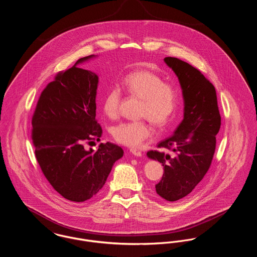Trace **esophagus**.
I'll use <instances>...</instances> for the list:
<instances>
[{"instance_id":"esophagus-1","label":"esophagus","mask_w":257,"mask_h":257,"mask_svg":"<svg viewBox=\"0 0 257 257\" xmlns=\"http://www.w3.org/2000/svg\"><path fill=\"white\" fill-rule=\"evenodd\" d=\"M130 153H132L136 157H142V152L137 149H130Z\"/></svg>"}]
</instances>
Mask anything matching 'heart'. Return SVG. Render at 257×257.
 <instances>
[{
    "label": "heart",
    "mask_w": 257,
    "mask_h": 257,
    "mask_svg": "<svg viewBox=\"0 0 257 257\" xmlns=\"http://www.w3.org/2000/svg\"><path fill=\"white\" fill-rule=\"evenodd\" d=\"M124 89L131 95L142 99L139 115L144 119L126 121L112 129V137L116 142L138 147L153 135V129L148 121L158 127L169 124L180 104L178 87L152 71L140 70L128 74L122 81ZM121 92L119 87L112 86L102 99V110L110 119L119 114Z\"/></svg>",
    "instance_id": "b5f03b06"
}]
</instances>
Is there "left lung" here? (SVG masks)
Masks as SVG:
<instances>
[{"label":"left lung","mask_w":257,"mask_h":257,"mask_svg":"<svg viewBox=\"0 0 257 257\" xmlns=\"http://www.w3.org/2000/svg\"><path fill=\"white\" fill-rule=\"evenodd\" d=\"M182 88L184 117L174 134L161 141L150 159L162 163L165 172L156 184L157 193L167 201L187 196L209 170L221 127L215 86L198 69L174 57L165 58ZM169 151V153H166Z\"/></svg>","instance_id":"left-lung-1"}]
</instances>
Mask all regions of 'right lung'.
Instances as JSON below:
<instances>
[{"label": "right lung", "mask_w": 257, "mask_h": 257, "mask_svg": "<svg viewBox=\"0 0 257 257\" xmlns=\"http://www.w3.org/2000/svg\"><path fill=\"white\" fill-rule=\"evenodd\" d=\"M81 58L41 92L32 115L31 139L39 167L64 198L84 202L104 185L123 150L101 143L96 151L85 145L99 141L102 129L95 119L98 77L77 65Z\"/></svg>", "instance_id": "right-lung-1"}]
</instances>
